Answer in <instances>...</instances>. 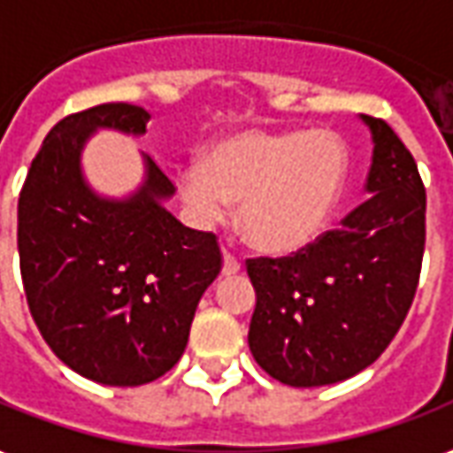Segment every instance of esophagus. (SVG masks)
<instances>
[{
  "label": "esophagus",
  "mask_w": 453,
  "mask_h": 453,
  "mask_svg": "<svg viewBox=\"0 0 453 453\" xmlns=\"http://www.w3.org/2000/svg\"><path fill=\"white\" fill-rule=\"evenodd\" d=\"M239 271H242V261L234 257L232 251L224 249V268H221V273H224V276H234V273H239Z\"/></svg>",
  "instance_id": "obj_1"
}]
</instances>
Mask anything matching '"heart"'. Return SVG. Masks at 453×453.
<instances>
[{"instance_id": "b5f03b06", "label": "heart", "mask_w": 453, "mask_h": 453, "mask_svg": "<svg viewBox=\"0 0 453 453\" xmlns=\"http://www.w3.org/2000/svg\"><path fill=\"white\" fill-rule=\"evenodd\" d=\"M348 155L327 130H249L211 145L204 162L180 170V195L202 226L219 224L242 202L246 239L266 251L311 244L330 219Z\"/></svg>"}]
</instances>
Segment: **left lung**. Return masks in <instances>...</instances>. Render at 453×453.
<instances>
[{"mask_svg":"<svg viewBox=\"0 0 453 453\" xmlns=\"http://www.w3.org/2000/svg\"><path fill=\"white\" fill-rule=\"evenodd\" d=\"M372 133L367 202L340 229L288 257L246 261L257 288L249 326L254 360L291 388L342 382L385 352L410 313L424 257L426 192L397 133L363 115Z\"/></svg>","mask_w":453,"mask_h":453,"instance_id":"left-lung-1","label":"left lung"}]
</instances>
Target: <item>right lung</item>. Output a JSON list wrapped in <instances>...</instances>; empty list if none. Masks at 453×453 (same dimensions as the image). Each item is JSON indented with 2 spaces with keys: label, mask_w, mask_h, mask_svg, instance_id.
I'll use <instances>...</instances> for the list:
<instances>
[{
  "label": "right lung",
  "mask_w": 453,
  "mask_h": 453,
  "mask_svg": "<svg viewBox=\"0 0 453 453\" xmlns=\"http://www.w3.org/2000/svg\"><path fill=\"white\" fill-rule=\"evenodd\" d=\"M150 113L101 103L58 120L31 162L19 195V266L31 318L78 375L137 388L182 357L196 303L219 276L211 232L177 221L160 199L173 180L155 162L130 199L93 195L81 150L96 127L142 135Z\"/></svg>",
  "instance_id": "1"
}]
</instances>
